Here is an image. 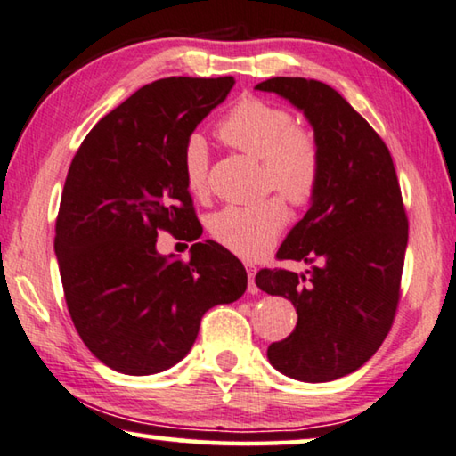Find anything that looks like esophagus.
<instances>
[{
  "mask_svg": "<svg viewBox=\"0 0 456 456\" xmlns=\"http://www.w3.org/2000/svg\"><path fill=\"white\" fill-rule=\"evenodd\" d=\"M246 271H248V293L256 295V293H258V287H256V282H255V277H256V268L252 266V265H248V268H246Z\"/></svg>",
  "mask_w": 456,
  "mask_h": 456,
  "instance_id": "1",
  "label": "esophagus"
}]
</instances>
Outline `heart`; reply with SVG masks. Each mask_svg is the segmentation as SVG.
Instances as JSON below:
<instances>
[{"label":"heart","mask_w":456,"mask_h":456,"mask_svg":"<svg viewBox=\"0 0 456 456\" xmlns=\"http://www.w3.org/2000/svg\"><path fill=\"white\" fill-rule=\"evenodd\" d=\"M218 135L230 147L263 163L265 185L289 204L305 206L315 198L323 174V153L315 133L295 125L287 107L260 96H244L218 123ZM183 182L193 196L208 191V149L191 135L182 155ZM287 224L285 201L273 196L250 206H226L212 214L208 230L236 256L255 260L277 240Z\"/></svg>","instance_id":"b5f03b06"}]
</instances>
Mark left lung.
Instances as JSON below:
<instances>
[{
	"label": "left lung",
	"instance_id": "obj_1",
	"mask_svg": "<svg viewBox=\"0 0 456 456\" xmlns=\"http://www.w3.org/2000/svg\"><path fill=\"white\" fill-rule=\"evenodd\" d=\"M255 88L303 110L323 153L311 208L277 252L309 271L263 268L255 279L297 309L293 333L266 355L289 378L331 382L378 352L396 315L408 244L396 169L378 133L325 82L277 77Z\"/></svg>",
	"mask_w": 456,
	"mask_h": 456
}]
</instances>
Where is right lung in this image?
<instances>
[{"label":"right lung","mask_w":456,"mask_h":456,"mask_svg":"<svg viewBox=\"0 0 456 456\" xmlns=\"http://www.w3.org/2000/svg\"><path fill=\"white\" fill-rule=\"evenodd\" d=\"M234 86L222 78H161L93 126L70 163L54 250L66 305L96 360L149 376L183 360L208 309L246 290L240 260L212 240L190 260L163 256L158 230L198 240L183 182V145Z\"/></svg>","instance_id":"right-lung-1"}]
</instances>
